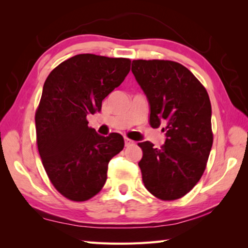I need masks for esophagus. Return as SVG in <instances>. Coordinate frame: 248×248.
<instances>
[{
	"label": "esophagus",
	"instance_id": "1",
	"mask_svg": "<svg viewBox=\"0 0 248 248\" xmlns=\"http://www.w3.org/2000/svg\"><path fill=\"white\" fill-rule=\"evenodd\" d=\"M131 144H133V141L128 139V138H124V145L125 146H129V145H131Z\"/></svg>",
	"mask_w": 248,
	"mask_h": 248
}]
</instances>
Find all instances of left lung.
<instances>
[{
    "label": "left lung",
    "instance_id": "obj_1",
    "mask_svg": "<svg viewBox=\"0 0 248 248\" xmlns=\"http://www.w3.org/2000/svg\"><path fill=\"white\" fill-rule=\"evenodd\" d=\"M131 71L148 98L151 127L163 125L166 137L161 149L149 141L138 144L142 180L156 198L179 199L199 182L212 148L209 95L177 62L133 60Z\"/></svg>",
    "mask_w": 248,
    "mask_h": 248
}]
</instances>
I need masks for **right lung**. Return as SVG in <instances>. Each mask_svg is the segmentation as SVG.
Returning a JSON list of instances; mask_svg holds the SVG:
<instances>
[{
  "label": "right lung",
  "instance_id": "obj_1",
  "mask_svg": "<svg viewBox=\"0 0 248 248\" xmlns=\"http://www.w3.org/2000/svg\"><path fill=\"white\" fill-rule=\"evenodd\" d=\"M131 61L83 53L51 71L35 115L37 145L54 188L72 201L102 190L108 163L124 146L119 133L103 137L86 116L102 109L103 99L124 82Z\"/></svg>",
  "mask_w": 248,
  "mask_h": 248
}]
</instances>
